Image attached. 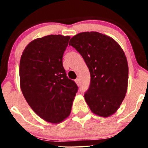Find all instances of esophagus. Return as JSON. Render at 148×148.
I'll list each match as a JSON object with an SVG mask.
<instances>
[{
	"mask_svg": "<svg viewBox=\"0 0 148 148\" xmlns=\"http://www.w3.org/2000/svg\"><path fill=\"white\" fill-rule=\"evenodd\" d=\"M75 82L76 83V84H77L78 86H79V85H80V80H79V79H75Z\"/></svg>",
	"mask_w": 148,
	"mask_h": 148,
	"instance_id": "esophagus-1",
	"label": "esophagus"
}]
</instances>
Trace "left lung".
I'll return each mask as SVG.
<instances>
[{
    "label": "left lung",
    "instance_id": "8db88e82",
    "mask_svg": "<svg viewBox=\"0 0 148 148\" xmlns=\"http://www.w3.org/2000/svg\"><path fill=\"white\" fill-rule=\"evenodd\" d=\"M83 57L90 74L84 97L95 114L108 117L123 102L128 84V64L120 46L111 37L97 32H84L70 40Z\"/></svg>",
    "mask_w": 148,
    "mask_h": 148
}]
</instances>
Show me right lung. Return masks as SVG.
<instances>
[{"mask_svg": "<svg viewBox=\"0 0 148 148\" xmlns=\"http://www.w3.org/2000/svg\"><path fill=\"white\" fill-rule=\"evenodd\" d=\"M69 39L60 35L36 39L25 47L20 60L22 93L34 112L49 123H59L69 116L78 91L62 65Z\"/></svg>", "mask_w": 148, "mask_h": 148, "instance_id": "right-lung-1", "label": "right lung"}]
</instances>
